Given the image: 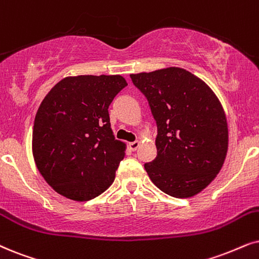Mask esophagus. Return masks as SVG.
I'll list each match as a JSON object with an SVG mask.
<instances>
[{"mask_svg": "<svg viewBox=\"0 0 259 259\" xmlns=\"http://www.w3.org/2000/svg\"><path fill=\"white\" fill-rule=\"evenodd\" d=\"M139 147H140V141H135V142L129 143V148H130V150H133V152H135Z\"/></svg>", "mask_w": 259, "mask_h": 259, "instance_id": "34e87169", "label": "esophagus"}]
</instances>
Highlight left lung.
Wrapping results in <instances>:
<instances>
[{"label":"left lung","instance_id":"1","mask_svg":"<svg viewBox=\"0 0 259 259\" xmlns=\"http://www.w3.org/2000/svg\"><path fill=\"white\" fill-rule=\"evenodd\" d=\"M158 126V154L145 163L150 181L172 197L188 198L220 172L228 127L218 97L204 81L182 68L132 74Z\"/></svg>","mask_w":259,"mask_h":259}]
</instances>
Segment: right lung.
I'll return each instance as SVG.
<instances>
[{"label": "right lung", "instance_id": "right-lung-1", "mask_svg": "<svg viewBox=\"0 0 259 259\" xmlns=\"http://www.w3.org/2000/svg\"><path fill=\"white\" fill-rule=\"evenodd\" d=\"M125 86L120 75L68 76L41 101L32 152L42 178L60 195L90 201L113 183L126 147L114 140L109 106Z\"/></svg>", "mask_w": 259, "mask_h": 259}]
</instances>
